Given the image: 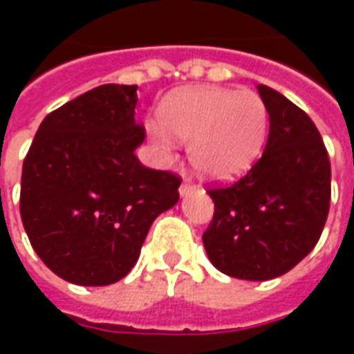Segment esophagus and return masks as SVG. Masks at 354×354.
<instances>
[{
    "label": "esophagus",
    "instance_id": "34e87169",
    "mask_svg": "<svg viewBox=\"0 0 354 354\" xmlns=\"http://www.w3.org/2000/svg\"><path fill=\"white\" fill-rule=\"evenodd\" d=\"M195 189V185L192 182H184V184L180 185V195H187V193H192Z\"/></svg>",
    "mask_w": 354,
    "mask_h": 354
}]
</instances>
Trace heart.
<instances>
[{
    "instance_id": "b5f03b06",
    "label": "heart",
    "mask_w": 354,
    "mask_h": 354,
    "mask_svg": "<svg viewBox=\"0 0 354 354\" xmlns=\"http://www.w3.org/2000/svg\"><path fill=\"white\" fill-rule=\"evenodd\" d=\"M162 126L149 127V136L162 151L172 138L192 144V162L201 176L227 182L243 176L258 161L269 129L266 102L254 91L187 88L161 106Z\"/></svg>"
}]
</instances>
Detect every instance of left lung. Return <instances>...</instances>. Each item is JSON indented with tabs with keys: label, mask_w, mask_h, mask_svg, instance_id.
Here are the masks:
<instances>
[{
	"label": "left lung",
	"mask_w": 354,
	"mask_h": 354,
	"mask_svg": "<svg viewBox=\"0 0 354 354\" xmlns=\"http://www.w3.org/2000/svg\"><path fill=\"white\" fill-rule=\"evenodd\" d=\"M269 113L266 149L231 185L208 187L214 216L203 233L222 273L269 281L288 273L319 243L330 210V159L311 117L258 85Z\"/></svg>",
	"instance_id": "8db88e82"
}]
</instances>
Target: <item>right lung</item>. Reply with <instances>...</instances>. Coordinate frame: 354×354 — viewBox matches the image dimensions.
Listing matches in <instances>:
<instances>
[{"mask_svg":"<svg viewBox=\"0 0 354 354\" xmlns=\"http://www.w3.org/2000/svg\"><path fill=\"white\" fill-rule=\"evenodd\" d=\"M136 85H100L43 119L20 180V218L35 254L73 284L121 281L182 178L147 169L134 149Z\"/></svg>","mask_w":354,"mask_h":354,"instance_id":"right-lung-1","label":"right lung"}]
</instances>
